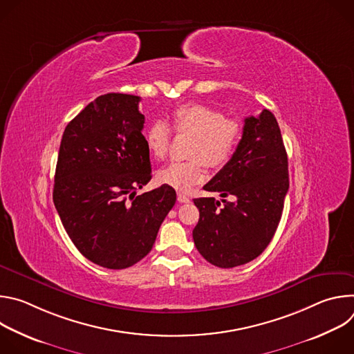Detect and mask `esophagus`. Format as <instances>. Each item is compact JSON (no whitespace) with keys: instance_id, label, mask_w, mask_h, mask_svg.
I'll use <instances>...</instances> for the list:
<instances>
[{"instance_id":"34e87169","label":"esophagus","mask_w":354,"mask_h":354,"mask_svg":"<svg viewBox=\"0 0 354 354\" xmlns=\"http://www.w3.org/2000/svg\"><path fill=\"white\" fill-rule=\"evenodd\" d=\"M178 201H179V203H189L190 198L185 193H178Z\"/></svg>"}]
</instances>
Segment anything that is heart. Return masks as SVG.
Masks as SVG:
<instances>
[{
	"mask_svg": "<svg viewBox=\"0 0 354 354\" xmlns=\"http://www.w3.org/2000/svg\"><path fill=\"white\" fill-rule=\"evenodd\" d=\"M171 127L176 134L193 137L190 161L171 162L158 172V182L180 192H187L206 178L205 164L220 169L235 156L243 127L236 119L205 104H183L174 109ZM149 154L156 160H164L171 144V130L164 122L149 126L145 134Z\"/></svg>",
	"mask_w": 354,
	"mask_h": 354,
	"instance_id": "obj_1",
	"label": "heart"
}]
</instances>
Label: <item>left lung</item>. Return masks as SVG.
<instances>
[{"label": "left lung", "mask_w": 354, "mask_h": 354, "mask_svg": "<svg viewBox=\"0 0 354 354\" xmlns=\"http://www.w3.org/2000/svg\"><path fill=\"white\" fill-rule=\"evenodd\" d=\"M203 189L223 198L193 200L200 212L193 230L200 255L223 269L258 258L277 230L288 192L287 153L270 111L245 119L235 156Z\"/></svg>", "instance_id": "8db88e82"}]
</instances>
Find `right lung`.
<instances>
[{"label":"right lung","instance_id":"right-lung-1","mask_svg":"<svg viewBox=\"0 0 354 354\" xmlns=\"http://www.w3.org/2000/svg\"><path fill=\"white\" fill-rule=\"evenodd\" d=\"M138 102L112 92L86 105L63 133L55 175L53 201L70 239L88 261L116 270L148 254L176 201L165 185L136 196L151 179Z\"/></svg>","mask_w":354,"mask_h":354}]
</instances>
